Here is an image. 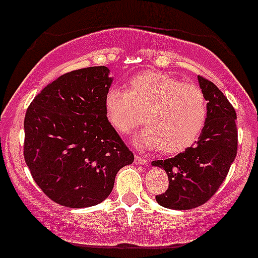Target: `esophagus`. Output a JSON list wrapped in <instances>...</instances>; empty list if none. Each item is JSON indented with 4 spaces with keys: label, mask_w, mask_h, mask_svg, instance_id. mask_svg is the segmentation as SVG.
Listing matches in <instances>:
<instances>
[{
    "label": "esophagus",
    "mask_w": 258,
    "mask_h": 258,
    "mask_svg": "<svg viewBox=\"0 0 258 258\" xmlns=\"http://www.w3.org/2000/svg\"><path fill=\"white\" fill-rule=\"evenodd\" d=\"M134 162H136V165H146L147 164V158L136 155L134 156Z\"/></svg>",
    "instance_id": "1"
}]
</instances>
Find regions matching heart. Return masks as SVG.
<instances>
[{
	"instance_id": "1",
	"label": "heart",
	"mask_w": 258,
	"mask_h": 258,
	"mask_svg": "<svg viewBox=\"0 0 258 258\" xmlns=\"http://www.w3.org/2000/svg\"><path fill=\"white\" fill-rule=\"evenodd\" d=\"M108 121L121 134L142 122L146 129L136 138L142 148L160 147L162 153H178L192 146L207 119L205 94L164 73H145L131 80L127 91L110 88L105 97Z\"/></svg>"
}]
</instances>
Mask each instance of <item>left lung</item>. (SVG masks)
Masks as SVG:
<instances>
[{
    "label": "left lung",
    "instance_id": "1",
    "mask_svg": "<svg viewBox=\"0 0 258 258\" xmlns=\"http://www.w3.org/2000/svg\"><path fill=\"white\" fill-rule=\"evenodd\" d=\"M207 101V119L198 141L175 157L152 161L165 170L169 188L156 196L160 206L171 210H192L206 203L228 175L237 156V113L214 83L198 77Z\"/></svg>",
    "mask_w": 258,
    "mask_h": 258
}]
</instances>
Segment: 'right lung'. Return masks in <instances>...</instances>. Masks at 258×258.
<instances>
[{"label": "right lung", "mask_w": 258, "mask_h": 258, "mask_svg": "<svg viewBox=\"0 0 258 258\" xmlns=\"http://www.w3.org/2000/svg\"><path fill=\"white\" fill-rule=\"evenodd\" d=\"M112 84L106 66L61 75L28 107L24 158L37 185L70 209L98 205L133 152L108 121L105 97Z\"/></svg>", "instance_id": "obj_1"}]
</instances>
